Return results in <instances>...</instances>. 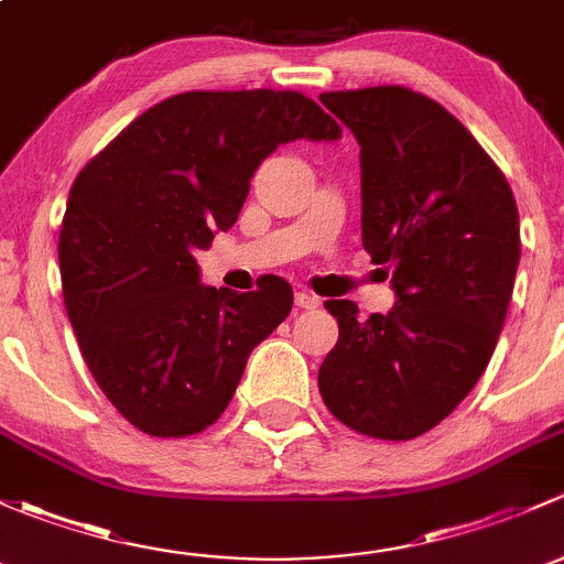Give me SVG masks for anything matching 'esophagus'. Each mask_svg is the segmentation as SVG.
<instances>
[{
    "label": "esophagus",
    "instance_id": "obj_1",
    "mask_svg": "<svg viewBox=\"0 0 564 564\" xmlns=\"http://www.w3.org/2000/svg\"><path fill=\"white\" fill-rule=\"evenodd\" d=\"M295 306H299V310H317V306H321V299H317L315 293H310V290H295Z\"/></svg>",
    "mask_w": 564,
    "mask_h": 564
}]
</instances>
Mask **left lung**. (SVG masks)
I'll list each match as a JSON object with an SVG mask.
<instances>
[{
  "mask_svg": "<svg viewBox=\"0 0 564 564\" xmlns=\"http://www.w3.org/2000/svg\"><path fill=\"white\" fill-rule=\"evenodd\" d=\"M321 102L361 147L364 249L391 269L397 304L358 321L352 301H325L339 341L317 386L345 426L421 437L489 367L521 258L519 208L495 160L426 95L371 86Z\"/></svg>",
  "mask_w": 564,
  "mask_h": 564,
  "instance_id": "1",
  "label": "left lung"
}]
</instances>
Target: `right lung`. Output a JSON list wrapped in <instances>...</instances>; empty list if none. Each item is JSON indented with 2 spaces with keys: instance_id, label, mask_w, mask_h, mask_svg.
I'll return each instance as SVG.
<instances>
[{
  "instance_id": "add662e5",
  "label": "right lung",
  "mask_w": 564,
  "mask_h": 564,
  "mask_svg": "<svg viewBox=\"0 0 564 564\" xmlns=\"http://www.w3.org/2000/svg\"><path fill=\"white\" fill-rule=\"evenodd\" d=\"M339 135L301 91H184L78 173L59 230L62 293L86 367L132 426L187 437L228 408L293 288L274 274L252 293L208 288L195 252L234 228L276 147Z\"/></svg>"
}]
</instances>
